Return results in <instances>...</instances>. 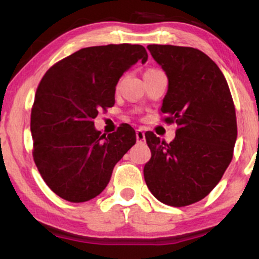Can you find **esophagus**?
I'll return each mask as SVG.
<instances>
[{
	"label": "esophagus",
	"mask_w": 259,
	"mask_h": 259,
	"mask_svg": "<svg viewBox=\"0 0 259 259\" xmlns=\"http://www.w3.org/2000/svg\"><path fill=\"white\" fill-rule=\"evenodd\" d=\"M136 140H138L139 144H142L145 142V133L142 129H138L136 130Z\"/></svg>",
	"instance_id": "esophagus-1"
}]
</instances>
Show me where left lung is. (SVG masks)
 <instances>
[{
  "label": "left lung",
  "instance_id": "8db88e82",
  "mask_svg": "<svg viewBox=\"0 0 259 259\" xmlns=\"http://www.w3.org/2000/svg\"><path fill=\"white\" fill-rule=\"evenodd\" d=\"M147 49L168 78L160 111L165 121L179 127L170 144L152 132L145 134L152 153L145 181L162 203L189 206L214 189L233 159L237 138L233 97L222 70L200 50L171 45Z\"/></svg>",
  "mask_w": 259,
  "mask_h": 259
}]
</instances>
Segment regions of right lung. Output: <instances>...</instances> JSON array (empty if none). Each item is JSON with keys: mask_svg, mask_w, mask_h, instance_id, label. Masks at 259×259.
<instances>
[{"mask_svg": "<svg viewBox=\"0 0 259 259\" xmlns=\"http://www.w3.org/2000/svg\"><path fill=\"white\" fill-rule=\"evenodd\" d=\"M141 45L81 49L47 70L31 109L34 160L50 189L69 202L99 196L114 165L136 142L129 124L101 134L94 119L114 106L115 86L134 64L146 63Z\"/></svg>", "mask_w": 259, "mask_h": 259, "instance_id": "right-lung-1", "label": "right lung"}]
</instances>
